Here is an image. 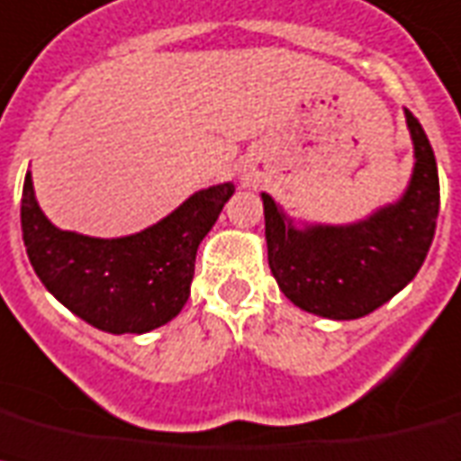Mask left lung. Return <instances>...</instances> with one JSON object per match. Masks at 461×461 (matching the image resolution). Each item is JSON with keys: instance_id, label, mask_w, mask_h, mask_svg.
<instances>
[{"instance_id": "1", "label": "left lung", "mask_w": 461, "mask_h": 461, "mask_svg": "<svg viewBox=\"0 0 461 461\" xmlns=\"http://www.w3.org/2000/svg\"><path fill=\"white\" fill-rule=\"evenodd\" d=\"M414 140V173L397 204L355 226L290 223L268 194L264 200L268 267L293 304L326 319H359L397 294L417 276L440 209L436 154L421 123L404 109Z\"/></svg>"}]
</instances>
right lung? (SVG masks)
<instances>
[{
    "instance_id": "1",
    "label": "right lung",
    "mask_w": 461,
    "mask_h": 461,
    "mask_svg": "<svg viewBox=\"0 0 461 461\" xmlns=\"http://www.w3.org/2000/svg\"><path fill=\"white\" fill-rule=\"evenodd\" d=\"M230 183L194 193L167 219L128 238H87L51 226L25 173L21 230L35 274L64 307L106 333H147L178 316L190 297L194 257Z\"/></svg>"
}]
</instances>
